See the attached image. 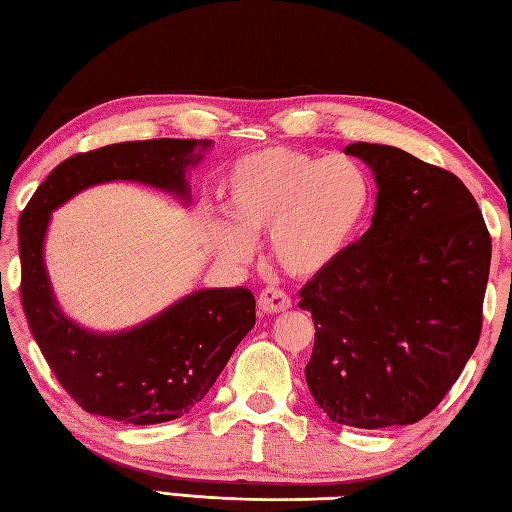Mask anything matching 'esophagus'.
<instances>
[{
	"mask_svg": "<svg viewBox=\"0 0 512 512\" xmlns=\"http://www.w3.org/2000/svg\"><path fill=\"white\" fill-rule=\"evenodd\" d=\"M257 307L264 314H280V311H287L291 307V298L280 289H264L257 298Z\"/></svg>",
	"mask_w": 512,
	"mask_h": 512,
	"instance_id": "1",
	"label": "esophagus"
}]
</instances>
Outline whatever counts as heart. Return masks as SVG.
<instances>
[{
    "mask_svg": "<svg viewBox=\"0 0 512 512\" xmlns=\"http://www.w3.org/2000/svg\"><path fill=\"white\" fill-rule=\"evenodd\" d=\"M232 225L214 230L228 264L253 257V239L268 232L275 264L293 277L332 268L361 235L372 210V180L361 162L266 146L232 162L221 185Z\"/></svg>",
    "mask_w": 512,
    "mask_h": 512,
    "instance_id": "b5f03b06",
    "label": "heart"
}]
</instances>
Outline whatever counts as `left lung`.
Masks as SVG:
<instances>
[{
    "mask_svg": "<svg viewBox=\"0 0 512 512\" xmlns=\"http://www.w3.org/2000/svg\"><path fill=\"white\" fill-rule=\"evenodd\" d=\"M345 153L375 171L372 225L300 289L316 325L307 386L329 420L359 429L429 415L479 343L492 241L454 173L395 146Z\"/></svg>",
    "mask_w": 512,
    "mask_h": 512,
    "instance_id": "8db88e82",
    "label": "left lung"
}]
</instances>
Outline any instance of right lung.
<instances>
[{
  "instance_id": "obj_1",
  "label": "right lung",
  "mask_w": 512,
  "mask_h": 512,
  "mask_svg": "<svg viewBox=\"0 0 512 512\" xmlns=\"http://www.w3.org/2000/svg\"><path fill=\"white\" fill-rule=\"evenodd\" d=\"M212 140H144L76 153L49 173L20 216V298L42 357L60 386L92 415L158 424L194 409L255 325L244 287L201 289L158 316L117 334H99L60 311L45 268L51 212L74 194L110 180H135L189 201L187 169Z\"/></svg>"
}]
</instances>
